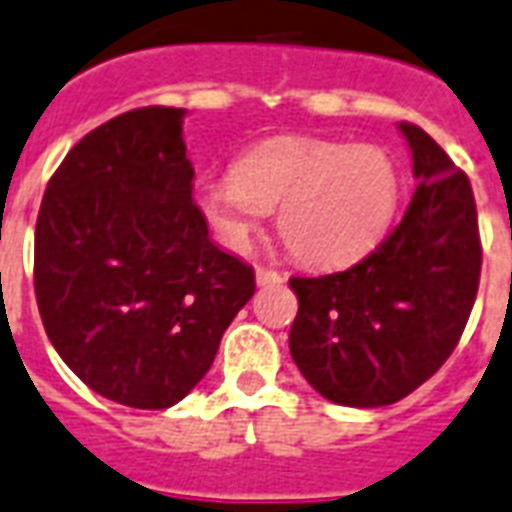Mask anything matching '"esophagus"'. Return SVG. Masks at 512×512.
<instances>
[{
	"mask_svg": "<svg viewBox=\"0 0 512 512\" xmlns=\"http://www.w3.org/2000/svg\"><path fill=\"white\" fill-rule=\"evenodd\" d=\"M256 283H259V285H275V283H283V275H280V272H275V269L259 267V269H256Z\"/></svg>",
	"mask_w": 512,
	"mask_h": 512,
	"instance_id": "obj_1",
	"label": "esophagus"
}]
</instances>
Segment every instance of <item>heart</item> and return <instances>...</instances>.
I'll return each instance as SVG.
<instances>
[{"label": "heart", "instance_id": "b5f03b06", "mask_svg": "<svg viewBox=\"0 0 512 512\" xmlns=\"http://www.w3.org/2000/svg\"><path fill=\"white\" fill-rule=\"evenodd\" d=\"M400 200V168L379 146L285 136L248 152L235 178L202 184L194 205L229 251H248L253 232L277 211V235L310 267H344L366 256Z\"/></svg>", "mask_w": 512, "mask_h": 512}]
</instances>
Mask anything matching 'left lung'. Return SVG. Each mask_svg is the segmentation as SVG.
<instances>
[{"mask_svg":"<svg viewBox=\"0 0 512 512\" xmlns=\"http://www.w3.org/2000/svg\"><path fill=\"white\" fill-rule=\"evenodd\" d=\"M417 192L374 253L350 269L291 277L299 312L288 347L304 379L331 403H398L446 363L481 277L470 181L417 125L400 122Z\"/></svg>","mask_w":512,"mask_h":512,"instance_id":"left-lung-1","label":"left lung"}]
</instances>
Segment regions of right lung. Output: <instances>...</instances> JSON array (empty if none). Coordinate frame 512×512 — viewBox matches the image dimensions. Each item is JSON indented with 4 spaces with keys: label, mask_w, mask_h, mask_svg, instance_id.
<instances>
[{
    "label": "right lung",
    "mask_w": 512,
    "mask_h": 512,
    "mask_svg": "<svg viewBox=\"0 0 512 512\" xmlns=\"http://www.w3.org/2000/svg\"><path fill=\"white\" fill-rule=\"evenodd\" d=\"M186 109H133L79 141L47 184L34 291L47 339L98 395L170 408L208 374L256 291L192 200Z\"/></svg>",
    "instance_id": "add662e5"
}]
</instances>
